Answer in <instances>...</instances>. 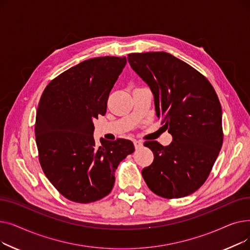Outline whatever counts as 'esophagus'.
Segmentation results:
<instances>
[{"label": "esophagus", "instance_id": "obj_1", "mask_svg": "<svg viewBox=\"0 0 250 250\" xmlns=\"http://www.w3.org/2000/svg\"><path fill=\"white\" fill-rule=\"evenodd\" d=\"M134 145H135V148H136V149H140L141 147H143V142H142V141L135 140V141H134Z\"/></svg>", "mask_w": 250, "mask_h": 250}]
</instances>
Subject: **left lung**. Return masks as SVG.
Here are the masks:
<instances>
[{"instance_id": "1", "label": "left lung", "mask_w": 250, "mask_h": 250, "mask_svg": "<svg viewBox=\"0 0 250 250\" xmlns=\"http://www.w3.org/2000/svg\"><path fill=\"white\" fill-rule=\"evenodd\" d=\"M132 69L154 95L156 115L172 136L169 146L145 142L153 163L142 170L148 188L165 199L183 198L208 178L223 144L222 108L207 78L164 51L129 54Z\"/></svg>"}]
</instances>
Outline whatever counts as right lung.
I'll return each mask as SVG.
<instances>
[{"label": "right lung", "mask_w": 250, "mask_h": 250, "mask_svg": "<svg viewBox=\"0 0 250 250\" xmlns=\"http://www.w3.org/2000/svg\"><path fill=\"white\" fill-rule=\"evenodd\" d=\"M126 59L94 58L78 63L45 88L36 111L35 139L45 176L70 201L88 204L106 196L118 164L133 142L93 138V121L106 113L110 91Z\"/></svg>", "instance_id": "right-lung-1"}]
</instances>
